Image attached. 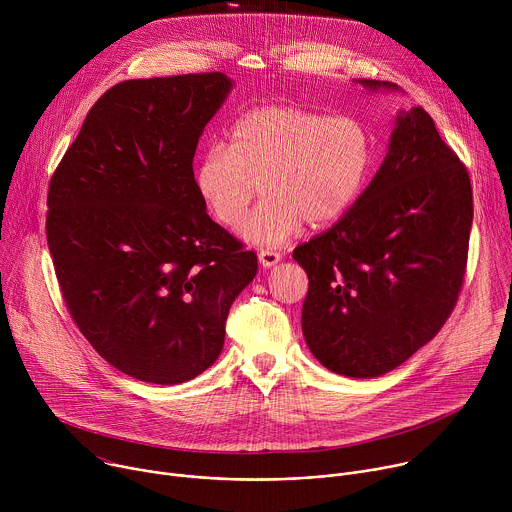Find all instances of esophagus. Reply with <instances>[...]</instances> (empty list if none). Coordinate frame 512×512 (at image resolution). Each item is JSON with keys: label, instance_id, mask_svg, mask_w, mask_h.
I'll list each match as a JSON object with an SVG mask.
<instances>
[{"label": "esophagus", "instance_id": "1", "mask_svg": "<svg viewBox=\"0 0 512 512\" xmlns=\"http://www.w3.org/2000/svg\"><path fill=\"white\" fill-rule=\"evenodd\" d=\"M279 259H281V255L277 253V251H261L259 253V263H261V267H265V269H269V267H275L277 263H279Z\"/></svg>", "mask_w": 512, "mask_h": 512}]
</instances>
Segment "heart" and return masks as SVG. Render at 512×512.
Returning <instances> with one entry per match:
<instances>
[{"instance_id": "1", "label": "heart", "mask_w": 512, "mask_h": 512, "mask_svg": "<svg viewBox=\"0 0 512 512\" xmlns=\"http://www.w3.org/2000/svg\"><path fill=\"white\" fill-rule=\"evenodd\" d=\"M373 158V133L354 115L265 105L237 119L229 143L208 145L194 184L216 221L233 227L261 182L267 198L239 225V237L271 249L306 221L324 227L344 216L367 186Z\"/></svg>"}]
</instances>
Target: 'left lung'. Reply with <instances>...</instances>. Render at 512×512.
Segmentation results:
<instances>
[{
  "label": "left lung",
  "mask_w": 512,
  "mask_h": 512,
  "mask_svg": "<svg viewBox=\"0 0 512 512\" xmlns=\"http://www.w3.org/2000/svg\"><path fill=\"white\" fill-rule=\"evenodd\" d=\"M358 85L399 91L385 81ZM472 216L464 164L421 107L401 109L367 190L294 251L310 279L302 330L320 364L375 379L440 332L464 281Z\"/></svg>",
  "instance_id": "1"
}]
</instances>
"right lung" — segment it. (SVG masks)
<instances>
[{"instance_id":"add662e5","label":"right lung","mask_w":512,"mask_h":512,"mask_svg":"<svg viewBox=\"0 0 512 512\" xmlns=\"http://www.w3.org/2000/svg\"><path fill=\"white\" fill-rule=\"evenodd\" d=\"M233 85L204 72L111 87L50 180L46 237L66 308L109 364L143 383L204 373L257 275V255L206 214L192 170Z\"/></svg>"}]
</instances>
